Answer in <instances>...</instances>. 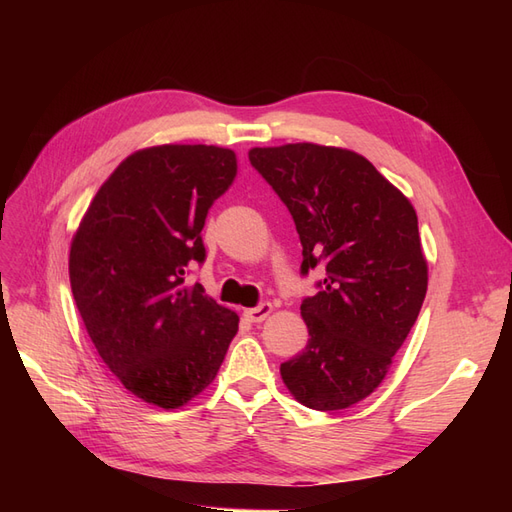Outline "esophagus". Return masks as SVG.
<instances>
[{
	"instance_id": "esophagus-1",
	"label": "esophagus",
	"mask_w": 512,
	"mask_h": 512,
	"mask_svg": "<svg viewBox=\"0 0 512 512\" xmlns=\"http://www.w3.org/2000/svg\"><path fill=\"white\" fill-rule=\"evenodd\" d=\"M273 312V305L271 303H260L256 307L250 309H243V316L250 320V322H262L269 314Z\"/></svg>"
}]
</instances>
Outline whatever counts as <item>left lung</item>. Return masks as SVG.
<instances>
[{"label":"left lung","mask_w":512,"mask_h":512,"mask_svg":"<svg viewBox=\"0 0 512 512\" xmlns=\"http://www.w3.org/2000/svg\"><path fill=\"white\" fill-rule=\"evenodd\" d=\"M250 162L288 207L301 273L327 271L301 303L309 339L280 374L312 410H344L374 393L427 292V260L410 200L348 149L254 147Z\"/></svg>","instance_id":"left-lung-1"}]
</instances>
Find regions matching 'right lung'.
<instances>
[{
	"label": "right lung",
	"instance_id": "right-lung-1",
	"mask_svg": "<svg viewBox=\"0 0 512 512\" xmlns=\"http://www.w3.org/2000/svg\"><path fill=\"white\" fill-rule=\"evenodd\" d=\"M235 175L224 147L141 149L102 183L72 239L70 286L100 359L164 410L207 389L239 331L235 312L185 286L207 256V213Z\"/></svg>",
	"mask_w": 512,
	"mask_h": 512
}]
</instances>
